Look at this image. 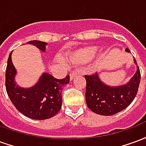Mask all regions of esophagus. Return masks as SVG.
Wrapping results in <instances>:
<instances>
[{
  "label": "esophagus",
  "mask_w": 146,
  "mask_h": 146,
  "mask_svg": "<svg viewBox=\"0 0 146 146\" xmlns=\"http://www.w3.org/2000/svg\"><path fill=\"white\" fill-rule=\"evenodd\" d=\"M77 74H79V73H77V72H71L70 73V80H72L73 78H75Z\"/></svg>",
  "instance_id": "obj_1"
}]
</instances>
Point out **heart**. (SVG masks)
<instances>
[{"label": "heart", "mask_w": 146, "mask_h": 146, "mask_svg": "<svg viewBox=\"0 0 146 146\" xmlns=\"http://www.w3.org/2000/svg\"><path fill=\"white\" fill-rule=\"evenodd\" d=\"M97 50L98 48L94 45L84 46L66 52V58L71 65H84L95 58L99 53V51Z\"/></svg>", "instance_id": "obj_1"}]
</instances>
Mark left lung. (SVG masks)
Masks as SVG:
<instances>
[{"label": "left lung", "mask_w": 146, "mask_h": 146, "mask_svg": "<svg viewBox=\"0 0 146 146\" xmlns=\"http://www.w3.org/2000/svg\"><path fill=\"white\" fill-rule=\"evenodd\" d=\"M126 52L130 53L128 48ZM134 63L137 66L134 58ZM85 99L88 107L92 112L102 116H112L128 106L135 99L141 80L140 70L136 72L128 82L119 86L108 85L100 78L98 73L85 76Z\"/></svg>", "instance_id": "8db88e82"}]
</instances>
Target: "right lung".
<instances>
[{
    "instance_id": "obj_1",
    "label": "right lung",
    "mask_w": 146,
    "mask_h": 146,
    "mask_svg": "<svg viewBox=\"0 0 146 146\" xmlns=\"http://www.w3.org/2000/svg\"><path fill=\"white\" fill-rule=\"evenodd\" d=\"M32 44L42 52L46 51L48 43L30 40ZM11 51L8 59L5 73V86L8 95L15 107L24 116L33 119H46L55 116L61 110L62 92L70 82V76L58 80L48 73H43L36 83L30 88H23L15 81L17 71L12 63Z\"/></svg>"
}]
</instances>
